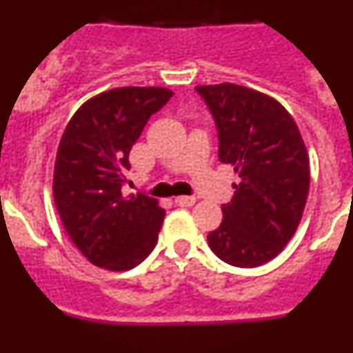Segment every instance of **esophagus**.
<instances>
[{
  "instance_id": "34e87169",
  "label": "esophagus",
  "mask_w": 353,
  "mask_h": 353,
  "mask_svg": "<svg viewBox=\"0 0 353 353\" xmlns=\"http://www.w3.org/2000/svg\"><path fill=\"white\" fill-rule=\"evenodd\" d=\"M174 203L179 207H192L196 203V198H192V196H179V198H174Z\"/></svg>"
}]
</instances>
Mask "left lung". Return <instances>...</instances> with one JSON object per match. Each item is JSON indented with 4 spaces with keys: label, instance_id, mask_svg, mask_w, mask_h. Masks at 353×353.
Masks as SVG:
<instances>
[{
    "label": "left lung",
    "instance_id": "left-lung-1",
    "mask_svg": "<svg viewBox=\"0 0 353 353\" xmlns=\"http://www.w3.org/2000/svg\"><path fill=\"white\" fill-rule=\"evenodd\" d=\"M219 130V159L239 183L208 233L215 256L251 269L276 258L297 232L310 192V155L297 123L276 99L240 84H201Z\"/></svg>",
    "mask_w": 353,
    "mask_h": 353
}]
</instances>
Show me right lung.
I'll return each instance as SVG.
<instances>
[{
    "instance_id": "right-lung-1",
    "label": "right lung",
    "mask_w": 353,
    "mask_h": 353,
    "mask_svg": "<svg viewBox=\"0 0 353 353\" xmlns=\"http://www.w3.org/2000/svg\"><path fill=\"white\" fill-rule=\"evenodd\" d=\"M173 97L161 86H123L77 109L58 145L52 194L65 232L90 263L134 269L155 248L166 210L150 196H123L130 148Z\"/></svg>"
}]
</instances>
